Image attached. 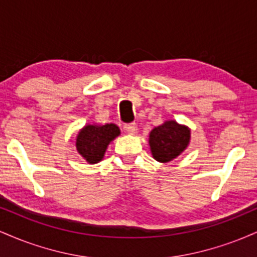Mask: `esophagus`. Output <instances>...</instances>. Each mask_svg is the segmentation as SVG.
<instances>
[{
  "label": "esophagus",
  "mask_w": 257,
  "mask_h": 257,
  "mask_svg": "<svg viewBox=\"0 0 257 257\" xmlns=\"http://www.w3.org/2000/svg\"><path fill=\"white\" fill-rule=\"evenodd\" d=\"M124 131L129 134H135L138 132V125L137 123H128L124 125Z\"/></svg>",
  "instance_id": "obj_1"
}]
</instances>
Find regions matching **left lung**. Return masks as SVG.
I'll return each instance as SVG.
<instances>
[{"instance_id": "left-lung-1", "label": "left lung", "mask_w": 257, "mask_h": 257, "mask_svg": "<svg viewBox=\"0 0 257 257\" xmlns=\"http://www.w3.org/2000/svg\"><path fill=\"white\" fill-rule=\"evenodd\" d=\"M150 147L153 158L167 163L176 158L190 143V129L175 120H168L150 133Z\"/></svg>"}]
</instances>
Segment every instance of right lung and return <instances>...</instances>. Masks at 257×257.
Wrapping results in <instances>:
<instances>
[{
  "label": "right lung",
  "instance_id": "right-lung-1",
  "mask_svg": "<svg viewBox=\"0 0 257 257\" xmlns=\"http://www.w3.org/2000/svg\"><path fill=\"white\" fill-rule=\"evenodd\" d=\"M119 135L116 124L85 125L78 133L76 140V149L79 155L89 163H98L104 157L106 147Z\"/></svg>",
  "mask_w": 257,
  "mask_h": 257
}]
</instances>
